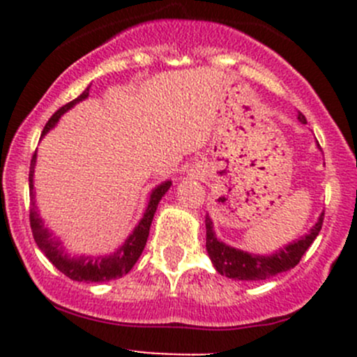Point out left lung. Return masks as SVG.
Returning <instances> with one entry per match:
<instances>
[{
  "instance_id": "1",
  "label": "left lung",
  "mask_w": 357,
  "mask_h": 357,
  "mask_svg": "<svg viewBox=\"0 0 357 357\" xmlns=\"http://www.w3.org/2000/svg\"><path fill=\"white\" fill-rule=\"evenodd\" d=\"M297 119L298 122L305 124V117L301 112H298ZM323 215H325V212L319 214L318 221L314 222V226L304 236L294 240L289 245L282 247L280 250L273 252V254L261 255L250 254V252L240 250V248L226 245L225 242H221L215 236L214 222H212V219L207 214L205 215V229H207V243H205V247H207L208 259L214 264L215 271L222 276H228V278L240 280V282L268 280L271 276L278 275V273L289 271V269L298 264L302 255L305 254V250L311 247V243L318 236L323 225Z\"/></svg>"
}]
</instances>
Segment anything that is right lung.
I'll use <instances>...</instances> for the list:
<instances>
[{"label":"right lung","mask_w":357,"mask_h":357,"mask_svg":"<svg viewBox=\"0 0 357 357\" xmlns=\"http://www.w3.org/2000/svg\"><path fill=\"white\" fill-rule=\"evenodd\" d=\"M89 88L84 89L81 95L75 100L68 102L67 105H63L62 109H59L55 114L52 115L48 122H46L45 129H43V136L53 129L59 122V119L66 114L67 110H70L75 103L82 102L89 96ZM34 167H36V153L31 160V171H29V193H31L32 207L29 212V219H31V229L32 236H34L36 243L41 248L43 254L50 259L53 266H55L59 271H62L63 275L68 276L74 282H93V283H102V282H110V280L122 278L124 275H128L132 269V266L136 264V261L142 255L143 248L146 245V240H149L150 226H152L153 214H155L158 202L162 200V197L167 193V190L171 188L172 181H164L160 185L155 186L150 193L149 205H146L145 212H143V218L139 219V222L136 225V228L132 229L131 235L126 238V242L115 252H112L109 255H70L63 247V243L60 242L56 236H53V233L50 231L45 226V221L39 215L38 207L34 204Z\"/></svg>","instance_id":"1"}]
</instances>
